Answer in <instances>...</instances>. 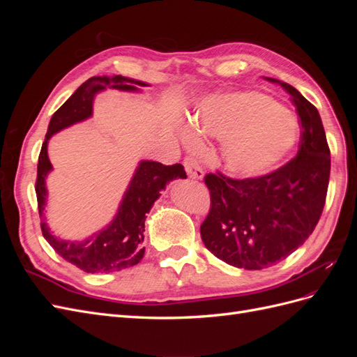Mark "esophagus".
Masks as SVG:
<instances>
[{"label": "esophagus", "mask_w": 357, "mask_h": 357, "mask_svg": "<svg viewBox=\"0 0 357 357\" xmlns=\"http://www.w3.org/2000/svg\"><path fill=\"white\" fill-rule=\"evenodd\" d=\"M183 164H185V169H186V172H188L190 178H195V180L202 178L204 172H202V168L199 167V164H198L195 158L186 156L185 160H183Z\"/></svg>", "instance_id": "34e87169"}]
</instances>
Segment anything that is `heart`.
Masks as SVG:
<instances>
[{"mask_svg": "<svg viewBox=\"0 0 357 357\" xmlns=\"http://www.w3.org/2000/svg\"><path fill=\"white\" fill-rule=\"evenodd\" d=\"M199 135L226 139V165L236 174L252 176L277 164L296 146L299 128L268 95L235 92L202 104L192 126L183 131V139L195 147Z\"/></svg>", "mask_w": 357, "mask_h": 357, "instance_id": "obj_1", "label": "heart"}]
</instances>
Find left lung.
Masks as SVG:
<instances>
[{
    "label": "left lung",
    "instance_id": "1",
    "mask_svg": "<svg viewBox=\"0 0 357 357\" xmlns=\"http://www.w3.org/2000/svg\"><path fill=\"white\" fill-rule=\"evenodd\" d=\"M278 83L299 116L296 156L259 177L232 178L220 171L204 177L211 205L201 238L236 268L264 269L294 253L314 231L326 202L331 150L320 114L294 86Z\"/></svg>",
    "mask_w": 357,
    "mask_h": 357
}]
</instances>
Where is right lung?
Returning <instances> with one entry per match:
<instances>
[{
    "label": "right lung",
    "instance_id": "obj_1",
    "mask_svg": "<svg viewBox=\"0 0 357 357\" xmlns=\"http://www.w3.org/2000/svg\"><path fill=\"white\" fill-rule=\"evenodd\" d=\"M134 84L147 86L143 82L114 75V77H91L75 91L59 109L53 113L47 128V134L41 146L37 165L36 193L38 202V213L43 218L46 204V176L52 169L47 156L49 138L75 122L84 121L92 114V101L96 92L110 86L119 91H137ZM174 178H186V171L181 164L164 165L159 162L143 160L138 165L135 176L129 183V188L122 199L121 207L114 220L101 232L92 235L82 243L62 241L49 232L47 225L41 222L43 236L55 248V252L67 262L83 269L84 273H113L137 265L144 256V220L146 213L152 208L153 202L159 198L160 190L165 189L167 183Z\"/></svg>",
    "mask_w": 357,
    "mask_h": 357
}]
</instances>
